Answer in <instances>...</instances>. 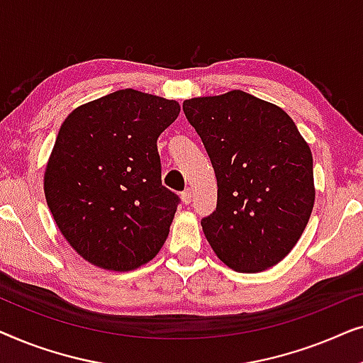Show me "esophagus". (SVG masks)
Returning a JSON list of instances; mask_svg holds the SVG:
<instances>
[{
	"instance_id": "obj_1",
	"label": "esophagus",
	"mask_w": 363,
	"mask_h": 363,
	"mask_svg": "<svg viewBox=\"0 0 363 363\" xmlns=\"http://www.w3.org/2000/svg\"><path fill=\"white\" fill-rule=\"evenodd\" d=\"M191 198H193V193H191L190 188H186V190L182 193V200H183V203H185V205H190Z\"/></svg>"
}]
</instances>
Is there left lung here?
Returning a JSON list of instances; mask_svg holds the SVG:
<instances>
[{
  "mask_svg": "<svg viewBox=\"0 0 363 363\" xmlns=\"http://www.w3.org/2000/svg\"><path fill=\"white\" fill-rule=\"evenodd\" d=\"M183 112L210 157L216 210L201 226L216 256L259 272L289 255L314 208L312 153L281 107L242 91L188 99Z\"/></svg>",
  "mask_w": 363,
  "mask_h": 363,
  "instance_id": "1",
  "label": "left lung"
}]
</instances>
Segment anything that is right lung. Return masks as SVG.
I'll return each instance as SVG.
<instances>
[{
  "mask_svg": "<svg viewBox=\"0 0 363 363\" xmlns=\"http://www.w3.org/2000/svg\"><path fill=\"white\" fill-rule=\"evenodd\" d=\"M178 113L177 101L122 89L77 107L59 128L44 195L91 264L135 269L165 242L180 196L162 185L157 140Z\"/></svg>",
  "mask_w": 363,
  "mask_h": 363,
  "instance_id": "1",
  "label": "right lung"
}]
</instances>
